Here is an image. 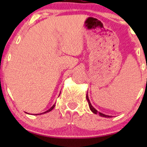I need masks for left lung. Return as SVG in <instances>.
I'll use <instances>...</instances> for the list:
<instances>
[{"mask_svg":"<svg viewBox=\"0 0 147 147\" xmlns=\"http://www.w3.org/2000/svg\"><path fill=\"white\" fill-rule=\"evenodd\" d=\"M86 99H87L88 102L89 108H90V111H92V112L93 113H95V114H97V113H98V114L99 115V116H101V117H108V118H109V117H112V116H111V115H107L103 114V113H100V112H98V111H97V110H96V109H95V108H94L93 106H92V104H91V103H90V100H89V98H88V92H87V94H86Z\"/></svg>","mask_w":147,"mask_h":147,"instance_id":"obj_1","label":"left lung"}]
</instances>
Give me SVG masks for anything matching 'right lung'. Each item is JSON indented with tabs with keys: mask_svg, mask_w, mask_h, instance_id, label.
<instances>
[{
	"mask_svg": "<svg viewBox=\"0 0 147 147\" xmlns=\"http://www.w3.org/2000/svg\"><path fill=\"white\" fill-rule=\"evenodd\" d=\"M60 93H61V92H60ZM55 104H54V105L52 106V107L50 108V109H48V111H45V112H44V113H48V112H50V111H51L52 110V109H53L54 108H55ZM42 113H41V114H42ZM41 114H40V115H41ZM35 115H39V114H35Z\"/></svg>",
	"mask_w": 147,
	"mask_h": 147,
	"instance_id": "right-lung-1",
	"label": "right lung"
}]
</instances>
